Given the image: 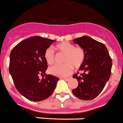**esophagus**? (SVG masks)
<instances>
[{
    "label": "esophagus",
    "mask_w": 123,
    "mask_h": 123,
    "mask_svg": "<svg viewBox=\"0 0 123 123\" xmlns=\"http://www.w3.org/2000/svg\"><path fill=\"white\" fill-rule=\"evenodd\" d=\"M62 79L65 80V81H68L70 80V78H62Z\"/></svg>",
    "instance_id": "esophagus-1"
}]
</instances>
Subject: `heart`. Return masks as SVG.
Returning a JSON list of instances; mask_svg holds the SVG:
<instances>
[{"label": "heart", "mask_w": 123, "mask_h": 123, "mask_svg": "<svg viewBox=\"0 0 123 123\" xmlns=\"http://www.w3.org/2000/svg\"><path fill=\"white\" fill-rule=\"evenodd\" d=\"M56 49L64 53L63 64H56L49 68V73L58 77H67L71 73L73 67L79 68L83 63L85 53L80 47H75L74 46L68 41H64L56 46ZM44 59L49 65L54 63V50L52 48L47 49L44 53Z\"/></svg>", "instance_id": "1"}]
</instances>
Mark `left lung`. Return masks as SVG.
<instances>
[{"label": "left lung", "instance_id": "8db88e82", "mask_svg": "<svg viewBox=\"0 0 123 123\" xmlns=\"http://www.w3.org/2000/svg\"><path fill=\"white\" fill-rule=\"evenodd\" d=\"M85 53V59L79 73L73 76L78 81V86L73 89L76 97L83 100H90L100 93L111 74L112 59L104 44L88 36L73 40Z\"/></svg>", "mask_w": 123, "mask_h": 123}]
</instances>
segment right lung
Wrapping results in <instances>:
<instances>
[{"label": "right lung", "mask_w": 123, "mask_h": 123, "mask_svg": "<svg viewBox=\"0 0 123 123\" xmlns=\"http://www.w3.org/2000/svg\"><path fill=\"white\" fill-rule=\"evenodd\" d=\"M55 41L32 37L19 43L11 52L9 73L18 91L29 100L40 102L48 98L59 80L51 74L41 80L39 78L40 74L45 75L47 68L45 51Z\"/></svg>", "instance_id": "right-lung-1"}]
</instances>
